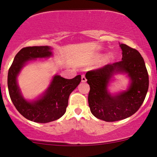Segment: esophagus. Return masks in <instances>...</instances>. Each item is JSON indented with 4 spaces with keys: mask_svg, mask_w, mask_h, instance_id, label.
Here are the masks:
<instances>
[{
    "mask_svg": "<svg viewBox=\"0 0 157 157\" xmlns=\"http://www.w3.org/2000/svg\"><path fill=\"white\" fill-rule=\"evenodd\" d=\"M87 81V79H86V77H85V75H82V82H85Z\"/></svg>",
    "mask_w": 157,
    "mask_h": 157,
    "instance_id": "1",
    "label": "esophagus"
}]
</instances>
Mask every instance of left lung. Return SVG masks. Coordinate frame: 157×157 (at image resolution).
I'll return each mask as SVG.
<instances>
[{"mask_svg": "<svg viewBox=\"0 0 157 157\" xmlns=\"http://www.w3.org/2000/svg\"><path fill=\"white\" fill-rule=\"evenodd\" d=\"M122 60L85 74L90 85L88 104L96 118L106 122H115L132 116L144 101L148 89V75L144 60L136 49L120 44ZM117 73L128 74L131 85L126 91L113 95L108 91V85Z\"/></svg>", "mask_w": 157, "mask_h": 157, "instance_id": "1", "label": "left lung"}]
</instances>
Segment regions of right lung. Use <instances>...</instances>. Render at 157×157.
Wrapping results in <instances>:
<instances>
[{
  "label": "right lung",
  "instance_id": "add662e5",
  "mask_svg": "<svg viewBox=\"0 0 157 157\" xmlns=\"http://www.w3.org/2000/svg\"><path fill=\"white\" fill-rule=\"evenodd\" d=\"M51 56L49 46L23 48L15 56L8 73V88L13 105L24 117L35 122L46 123L61 117L66 112L69 95L81 82V75L72 79L55 75L42 97L33 101L25 100L17 85L18 75L28 61Z\"/></svg>",
  "mask_w": 157,
  "mask_h": 157
}]
</instances>
